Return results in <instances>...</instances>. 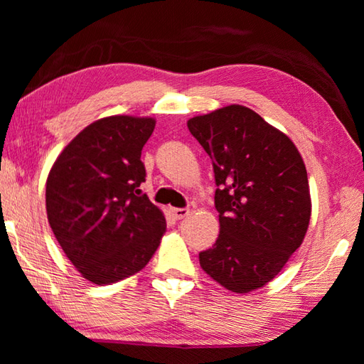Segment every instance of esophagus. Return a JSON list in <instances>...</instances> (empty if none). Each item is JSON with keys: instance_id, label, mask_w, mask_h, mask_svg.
<instances>
[{"instance_id": "34e87169", "label": "esophagus", "mask_w": 364, "mask_h": 364, "mask_svg": "<svg viewBox=\"0 0 364 364\" xmlns=\"http://www.w3.org/2000/svg\"><path fill=\"white\" fill-rule=\"evenodd\" d=\"M189 213H191L189 208H175V210H172V214H173V218L176 220H181L184 218H188Z\"/></svg>"}]
</instances>
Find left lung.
<instances>
[{"mask_svg":"<svg viewBox=\"0 0 364 364\" xmlns=\"http://www.w3.org/2000/svg\"><path fill=\"white\" fill-rule=\"evenodd\" d=\"M210 154L220 233L200 266L233 292L274 280L304 242L311 215L306 168L291 139L249 107L225 106L188 122Z\"/></svg>","mask_w":364,"mask_h":364,"instance_id":"8db88e82","label":"left lung"}]
</instances>
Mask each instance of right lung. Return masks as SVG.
Masks as SVG:
<instances>
[{
  "mask_svg": "<svg viewBox=\"0 0 364 364\" xmlns=\"http://www.w3.org/2000/svg\"><path fill=\"white\" fill-rule=\"evenodd\" d=\"M156 122L111 115L84 128L46 180V215L84 278L111 284L142 270L166 233V219L141 194V154Z\"/></svg>",
  "mask_w": 364,
  "mask_h": 364,
  "instance_id": "1",
  "label": "right lung"
}]
</instances>
